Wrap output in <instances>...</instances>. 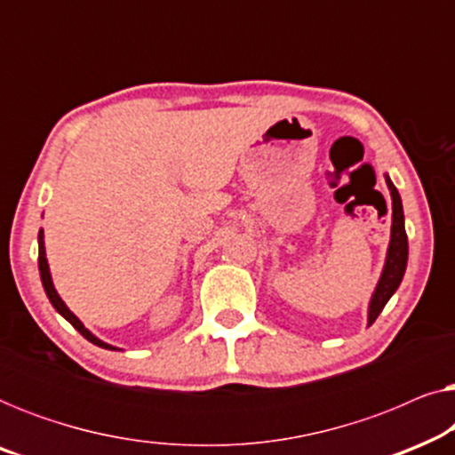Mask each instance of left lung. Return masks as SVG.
<instances>
[{
    "instance_id": "left-lung-1",
    "label": "left lung",
    "mask_w": 455,
    "mask_h": 455,
    "mask_svg": "<svg viewBox=\"0 0 455 455\" xmlns=\"http://www.w3.org/2000/svg\"><path fill=\"white\" fill-rule=\"evenodd\" d=\"M385 182H387L389 195H391V234H389V246L387 254H385V265L381 271V277L372 291L371 302H369V315H366V323L372 325L385 304L389 302V298L395 294V290L400 288L403 273H406L408 265V235L406 228H403V207L400 192L391 182V178L385 173Z\"/></svg>"
}]
</instances>
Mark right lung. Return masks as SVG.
Segmentation results:
<instances>
[{"label": "right lung", "instance_id": "right-lung-1", "mask_svg": "<svg viewBox=\"0 0 455 455\" xmlns=\"http://www.w3.org/2000/svg\"><path fill=\"white\" fill-rule=\"evenodd\" d=\"M39 273H41V282H43V288H45V294H47V298H49V302H52V307H53L55 310H58V313H60L61 316H64V319H66L68 323H70V325H72L74 329H78V331L83 333L84 338L91 341V344H95V346H99V347H105V350H120V347L111 346V344H108V341L99 339L95 333H91L89 329L84 327V323L80 321L78 316L74 315L72 310L66 307V302L61 300V298H60L58 290H55V285H53L52 271H49L47 254H45V235H43V232L39 234Z\"/></svg>", "mask_w": 455, "mask_h": 455}]
</instances>
